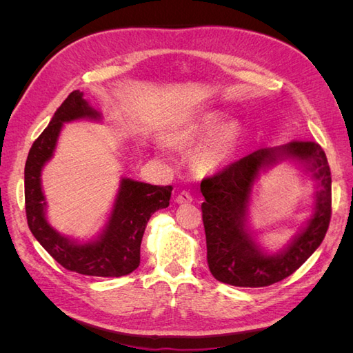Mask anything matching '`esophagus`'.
<instances>
[{
	"instance_id": "1",
	"label": "esophagus",
	"mask_w": 353,
	"mask_h": 353,
	"mask_svg": "<svg viewBox=\"0 0 353 353\" xmlns=\"http://www.w3.org/2000/svg\"><path fill=\"white\" fill-rule=\"evenodd\" d=\"M175 201L178 205H185V203L193 201V196H191L188 191H181V193L175 197Z\"/></svg>"
}]
</instances>
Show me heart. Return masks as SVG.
I'll return each mask as SVG.
<instances>
[{
  "label": "heart",
  "instance_id": "obj_1",
  "mask_svg": "<svg viewBox=\"0 0 353 353\" xmlns=\"http://www.w3.org/2000/svg\"><path fill=\"white\" fill-rule=\"evenodd\" d=\"M213 137L196 154V163L203 170H213L231 163L237 156L240 137L236 125H230L227 117L218 110H209L197 116L172 137L176 147L185 148Z\"/></svg>",
  "mask_w": 353,
  "mask_h": 353
}]
</instances>
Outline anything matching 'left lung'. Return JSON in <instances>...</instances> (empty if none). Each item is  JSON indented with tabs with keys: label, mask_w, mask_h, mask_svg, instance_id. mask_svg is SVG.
Masks as SVG:
<instances>
[{
	"label": "left lung",
	"mask_w": 353,
	"mask_h": 353,
	"mask_svg": "<svg viewBox=\"0 0 353 353\" xmlns=\"http://www.w3.org/2000/svg\"><path fill=\"white\" fill-rule=\"evenodd\" d=\"M284 158L299 159L319 181L316 209L307 227L279 254L268 255L247 230V208L260 170ZM208 263L221 283L236 287H265L279 283L306 262L323 243L331 219V174L318 143L292 141L259 148L203 178L200 184Z\"/></svg>",
	"instance_id": "obj_1"
}]
</instances>
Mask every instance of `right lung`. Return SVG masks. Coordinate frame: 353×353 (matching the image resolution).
I'll return each mask as SVG.
<instances>
[{"label": "right lung", "instance_id": "add662e5", "mask_svg": "<svg viewBox=\"0 0 353 353\" xmlns=\"http://www.w3.org/2000/svg\"><path fill=\"white\" fill-rule=\"evenodd\" d=\"M79 90L69 94L51 122L32 144L25 165V208L30 232L63 268L92 276H123L140 265L145 225L153 213L169 206L172 185H152L122 178L105 228L94 241L78 243L61 236L47 218L41 187L42 168L52 157L65 122L100 119Z\"/></svg>", "mask_w": 353, "mask_h": 353}]
</instances>
